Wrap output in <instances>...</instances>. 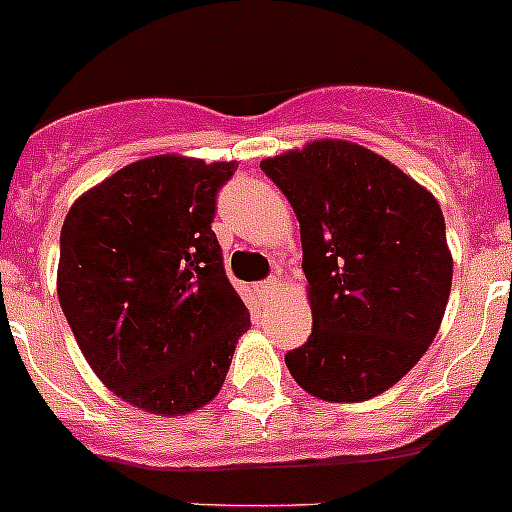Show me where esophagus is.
<instances>
[{
  "label": "esophagus",
  "instance_id": "1",
  "mask_svg": "<svg viewBox=\"0 0 512 512\" xmlns=\"http://www.w3.org/2000/svg\"><path fill=\"white\" fill-rule=\"evenodd\" d=\"M279 289H281V279H276V276H269V279H264L259 284V294L266 299V302H271V299L279 294Z\"/></svg>",
  "mask_w": 512,
  "mask_h": 512
}]
</instances>
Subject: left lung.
<instances>
[{
	"mask_svg": "<svg viewBox=\"0 0 512 512\" xmlns=\"http://www.w3.org/2000/svg\"><path fill=\"white\" fill-rule=\"evenodd\" d=\"M302 233L312 335L287 368L307 393L368 401L409 373L442 325L452 253L437 198L342 139L261 162Z\"/></svg>",
	"mask_w": 512,
	"mask_h": 512,
	"instance_id": "obj_1",
	"label": "left lung"
}]
</instances>
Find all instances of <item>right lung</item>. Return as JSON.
<instances>
[{
    "instance_id": "add662e5",
    "label": "right lung",
    "mask_w": 512,
    "mask_h": 512,
    "mask_svg": "<svg viewBox=\"0 0 512 512\" xmlns=\"http://www.w3.org/2000/svg\"><path fill=\"white\" fill-rule=\"evenodd\" d=\"M236 167L177 154L139 159L65 215V320L103 386L149 414L182 416L213 401L251 327L210 228Z\"/></svg>"
}]
</instances>
